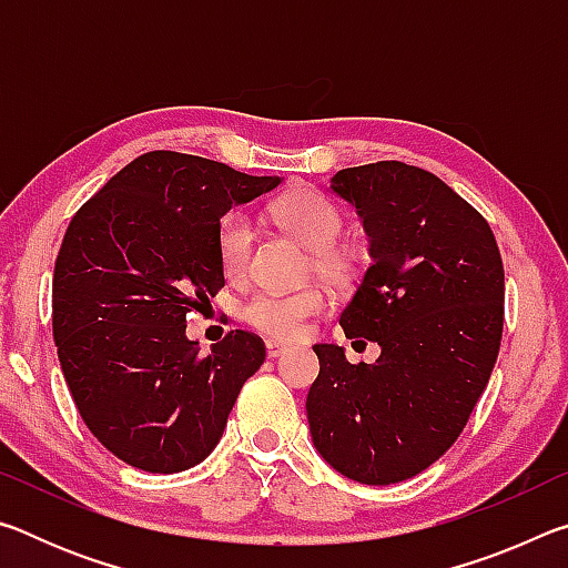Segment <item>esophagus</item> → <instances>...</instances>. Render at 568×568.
Instances as JSON below:
<instances>
[{
  "mask_svg": "<svg viewBox=\"0 0 568 568\" xmlns=\"http://www.w3.org/2000/svg\"><path fill=\"white\" fill-rule=\"evenodd\" d=\"M287 351V345H283V343H277V341H267L265 343V353H267V358H281V355Z\"/></svg>",
  "mask_w": 568,
  "mask_h": 568,
  "instance_id": "esophagus-1",
  "label": "esophagus"
}]
</instances>
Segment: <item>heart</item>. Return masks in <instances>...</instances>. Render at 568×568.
Wrapping results in <instances>:
<instances>
[{"mask_svg":"<svg viewBox=\"0 0 568 568\" xmlns=\"http://www.w3.org/2000/svg\"><path fill=\"white\" fill-rule=\"evenodd\" d=\"M275 223L295 240L313 250V267L323 281L345 285L355 273V255L351 250L333 245L343 230V215L328 197L313 190H295L273 205ZM255 230L245 213H227L217 225V255L230 277L247 273L253 257ZM325 307V295L318 287L295 293L263 291L243 303V318L265 335L293 341L303 335L307 321Z\"/></svg>","mask_w":568,"mask_h":568,"instance_id":"b5f03b06","label":"heart"}]
</instances>
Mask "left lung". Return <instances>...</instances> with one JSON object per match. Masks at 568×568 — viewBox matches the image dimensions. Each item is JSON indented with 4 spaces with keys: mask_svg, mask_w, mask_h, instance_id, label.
<instances>
[{
    "mask_svg": "<svg viewBox=\"0 0 568 568\" xmlns=\"http://www.w3.org/2000/svg\"><path fill=\"white\" fill-rule=\"evenodd\" d=\"M331 190L355 205L373 261L341 325L381 355L353 365L341 345H313L307 423L338 474L388 486L426 470L466 428L501 345L504 263L484 215L434 172L373 162L335 172Z\"/></svg>",
    "mask_w": 568,
    "mask_h": 568,
    "instance_id": "left-lung-1",
    "label": "left lung"
}]
</instances>
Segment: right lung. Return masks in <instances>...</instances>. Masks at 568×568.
<instances>
[{"label":"right lung","mask_w":568,"mask_h":568,"mask_svg":"<svg viewBox=\"0 0 568 568\" xmlns=\"http://www.w3.org/2000/svg\"><path fill=\"white\" fill-rule=\"evenodd\" d=\"M281 185L223 162L155 150L132 160L67 227L52 281V333L92 436L150 474L210 456L243 383L265 361L255 333L230 331L200 355L187 313L225 285L217 225Z\"/></svg>","instance_id":"add662e5"}]
</instances>
